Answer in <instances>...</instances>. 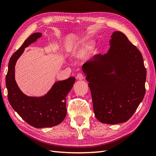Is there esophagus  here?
<instances>
[{
  "label": "esophagus",
  "instance_id": "obj_1",
  "mask_svg": "<svg viewBox=\"0 0 156 156\" xmlns=\"http://www.w3.org/2000/svg\"><path fill=\"white\" fill-rule=\"evenodd\" d=\"M83 78H84V76L82 73H78L76 76V79L79 80H82L83 79Z\"/></svg>",
  "mask_w": 156,
  "mask_h": 156
}]
</instances>
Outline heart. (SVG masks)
<instances>
[{"instance_id":"1","label":"heart","mask_w":156,"mask_h":156,"mask_svg":"<svg viewBox=\"0 0 156 156\" xmlns=\"http://www.w3.org/2000/svg\"><path fill=\"white\" fill-rule=\"evenodd\" d=\"M93 49V46L88 44H84L78 48H75L73 51V56L75 58L81 57V56L85 55L86 54L91 52Z\"/></svg>"}]
</instances>
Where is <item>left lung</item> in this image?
Listing matches in <instances>:
<instances>
[{
	"instance_id": "1",
	"label": "left lung",
	"mask_w": 156,
	"mask_h": 156,
	"mask_svg": "<svg viewBox=\"0 0 156 156\" xmlns=\"http://www.w3.org/2000/svg\"><path fill=\"white\" fill-rule=\"evenodd\" d=\"M111 37L107 53L94 56L82 68L96 118L116 124L128 120L143 101L146 70L142 54L124 33L115 31Z\"/></svg>"
}]
</instances>
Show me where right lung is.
I'll return each mask as SVG.
<instances>
[{"instance_id": "add662e5", "label": "right lung", "mask_w": 156, "mask_h": 156, "mask_svg": "<svg viewBox=\"0 0 156 156\" xmlns=\"http://www.w3.org/2000/svg\"><path fill=\"white\" fill-rule=\"evenodd\" d=\"M41 36L40 32L32 34L12 55L6 77L9 103L23 120L36 128L53 127L64 120L67 113L66 98L75 81L73 77L56 81L48 93L40 97L27 96L19 88L15 79L17 61L25 49Z\"/></svg>"}]
</instances>
